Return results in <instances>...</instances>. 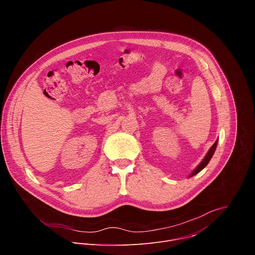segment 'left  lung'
Masks as SVG:
<instances>
[{"instance_id": "8db88e82", "label": "left lung", "mask_w": 255, "mask_h": 255, "mask_svg": "<svg viewBox=\"0 0 255 255\" xmlns=\"http://www.w3.org/2000/svg\"><path fill=\"white\" fill-rule=\"evenodd\" d=\"M217 144H218V140H216L215 141V143L212 145V147L209 149V151L207 152V154L205 155V157H204V159L201 161V163L193 170V172L189 175V177H192V176H194L195 174H197V173H199L202 169H204L206 166H207V164L209 163V161L211 160V158H212V156H213V154H214V152H215V150H216V147H217Z\"/></svg>"}]
</instances>
